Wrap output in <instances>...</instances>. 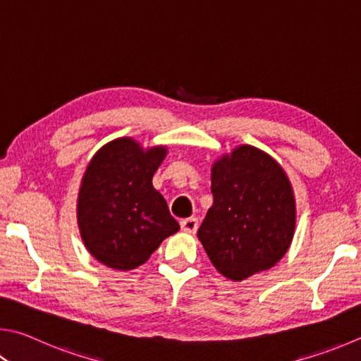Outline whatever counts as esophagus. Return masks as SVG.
Instances as JSON below:
<instances>
[{
    "instance_id": "1",
    "label": "esophagus",
    "mask_w": 361,
    "mask_h": 361,
    "mask_svg": "<svg viewBox=\"0 0 361 361\" xmlns=\"http://www.w3.org/2000/svg\"><path fill=\"white\" fill-rule=\"evenodd\" d=\"M181 226V231L186 232V233H195L199 228V219L197 218H188V219H183L180 222Z\"/></svg>"
}]
</instances>
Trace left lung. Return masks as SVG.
<instances>
[{
    "label": "left lung",
    "mask_w": 361,
    "mask_h": 361,
    "mask_svg": "<svg viewBox=\"0 0 361 361\" xmlns=\"http://www.w3.org/2000/svg\"><path fill=\"white\" fill-rule=\"evenodd\" d=\"M213 205L197 237L222 276L243 281L289 251L297 203L289 176L270 154L240 145L212 166Z\"/></svg>",
    "instance_id": "left-lung-1"
}]
</instances>
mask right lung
<instances>
[{
  "label": "right lung",
  "mask_w": 361,
  "mask_h": 361,
  "mask_svg": "<svg viewBox=\"0 0 361 361\" xmlns=\"http://www.w3.org/2000/svg\"><path fill=\"white\" fill-rule=\"evenodd\" d=\"M167 153L166 145L143 148L133 137H120L88 162L77 195V224L87 251L102 265L134 270L180 231L153 188Z\"/></svg>",
  "instance_id": "add662e5"
}]
</instances>
